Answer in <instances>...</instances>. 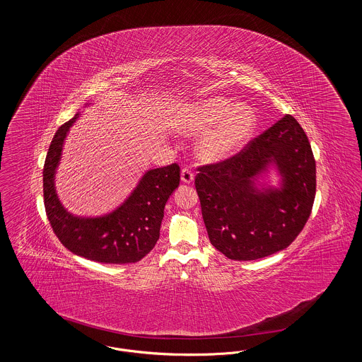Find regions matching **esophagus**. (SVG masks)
I'll list each match as a JSON object with an SVG mask.
<instances>
[{
	"label": "esophagus",
	"instance_id": "esophagus-1",
	"mask_svg": "<svg viewBox=\"0 0 362 362\" xmlns=\"http://www.w3.org/2000/svg\"><path fill=\"white\" fill-rule=\"evenodd\" d=\"M180 179L183 183H191L194 180V173L189 168H183L180 173Z\"/></svg>",
	"mask_w": 362,
	"mask_h": 362
}]
</instances>
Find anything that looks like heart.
<instances>
[{
    "label": "heart",
    "instance_id": "1",
    "mask_svg": "<svg viewBox=\"0 0 362 362\" xmlns=\"http://www.w3.org/2000/svg\"><path fill=\"white\" fill-rule=\"evenodd\" d=\"M176 127L187 134L211 128L201 141L199 152L206 160H221L239 152L250 141L257 127V117L248 105L236 107L229 99L214 96L189 104Z\"/></svg>",
    "mask_w": 362,
    "mask_h": 362
}]
</instances>
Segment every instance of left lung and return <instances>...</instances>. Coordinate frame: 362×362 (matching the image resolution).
Segmentation results:
<instances>
[{
	"instance_id": "1",
	"label": "left lung",
	"mask_w": 362,
	"mask_h": 362,
	"mask_svg": "<svg viewBox=\"0 0 362 362\" xmlns=\"http://www.w3.org/2000/svg\"><path fill=\"white\" fill-rule=\"evenodd\" d=\"M270 163L281 189L255 182ZM195 189L210 243L233 260H255L285 250L310 218L316 164L310 141L292 115L251 139L239 153L198 167Z\"/></svg>"
}]
</instances>
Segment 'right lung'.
Returning a JSON list of instances; mask_svg holds the SVG:
<instances>
[{"label":"right lung","mask_w":362,"mask_h":362,"mask_svg":"<svg viewBox=\"0 0 362 362\" xmlns=\"http://www.w3.org/2000/svg\"><path fill=\"white\" fill-rule=\"evenodd\" d=\"M78 114L64 123L52 137L43 168L46 214L59 241L73 254L99 263H136L146 257L160 236L164 207L180 182L176 163L151 170L142 176L132 195L117 210L103 217H74L59 202L54 175L64 141Z\"/></svg>","instance_id":"obj_1"}]
</instances>
